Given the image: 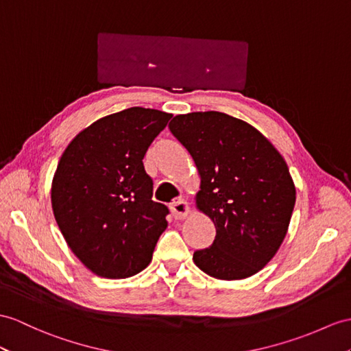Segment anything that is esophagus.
I'll list each match as a JSON object with an SVG mask.
<instances>
[{
  "label": "esophagus",
  "instance_id": "esophagus-1",
  "mask_svg": "<svg viewBox=\"0 0 351 351\" xmlns=\"http://www.w3.org/2000/svg\"><path fill=\"white\" fill-rule=\"evenodd\" d=\"M171 211H173V216L177 220H183L187 217L191 213V207L184 199H178L173 205H171Z\"/></svg>",
  "mask_w": 351,
  "mask_h": 351
}]
</instances>
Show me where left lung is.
I'll return each instance as SVG.
<instances>
[{
	"label": "left lung",
	"mask_w": 351,
	"mask_h": 351,
	"mask_svg": "<svg viewBox=\"0 0 351 351\" xmlns=\"http://www.w3.org/2000/svg\"><path fill=\"white\" fill-rule=\"evenodd\" d=\"M169 131L191 153L199 176L195 204L216 226L196 267L219 280L254 276L278 252L296 201L289 167L254 126L220 111L177 114Z\"/></svg>",
	"instance_id": "1"
}]
</instances>
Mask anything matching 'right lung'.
Listing matches in <instances>:
<instances>
[{"label": "right lung", "instance_id": "add662e5", "mask_svg": "<svg viewBox=\"0 0 351 351\" xmlns=\"http://www.w3.org/2000/svg\"><path fill=\"white\" fill-rule=\"evenodd\" d=\"M173 114L131 107L98 119L64 150L52 180V208L71 252L104 278H128L152 262L168 226L153 202L143 158Z\"/></svg>", "mask_w": 351, "mask_h": 351}]
</instances>
